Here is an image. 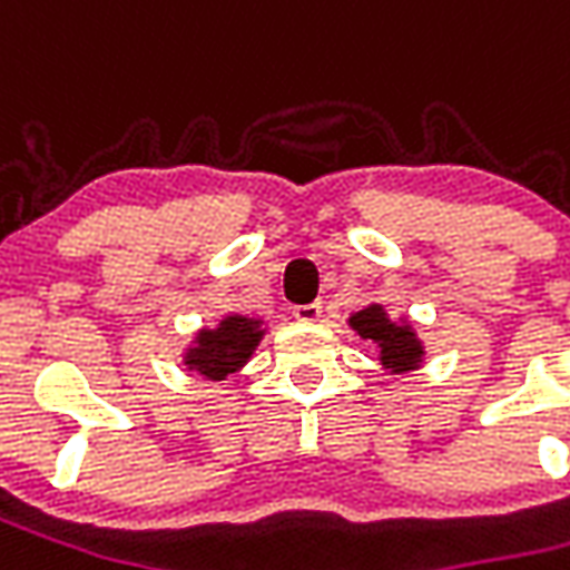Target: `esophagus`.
Here are the masks:
<instances>
[{
  "label": "esophagus",
  "mask_w": 570,
  "mask_h": 570,
  "mask_svg": "<svg viewBox=\"0 0 570 570\" xmlns=\"http://www.w3.org/2000/svg\"><path fill=\"white\" fill-rule=\"evenodd\" d=\"M293 317H296L298 323H317L323 317V305H321V302H311V305H298V308H293Z\"/></svg>",
  "instance_id": "34e87169"
}]
</instances>
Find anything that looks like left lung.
<instances>
[{"label": "left lung", "instance_id": "8db88e82", "mask_svg": "<svg viewBox=\"0 0 570 570\" xmlns=\"http://www.w3.org/2000/svg\"><path fill=\"white\" fill-rule=\"evenodd\" d=\"M347 323L360 338H370L372 345H379V360L387 372L403 375V372H415L424 363V342L412 330V323L391 321L384 305L357 311Z\"/></svg>", "mask_w": 570, "mask_h": 570}]
</instances>
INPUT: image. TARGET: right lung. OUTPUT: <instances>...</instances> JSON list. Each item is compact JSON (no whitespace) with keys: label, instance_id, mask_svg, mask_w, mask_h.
<instances>
[{"label":"right lung","instance_id":"add662e5","mask_svg":"<svg viewBox=\"0 0 570 570\" xmlns=\"http://www.w3.org/2000/svg\"><path fill=\"white\" fill-rule=\"evenodd\" d=\"M262 321L244 314H225L213 330H198L191 345L183 351V363L188 372H198L207 382H223L225 375H235L247 366L253 351L259 347Z\"/></svg>","mask_w":570,"mask_h":570}]
</instances>
